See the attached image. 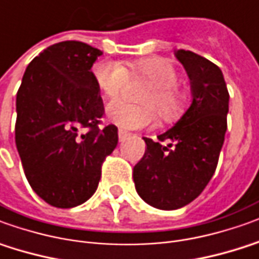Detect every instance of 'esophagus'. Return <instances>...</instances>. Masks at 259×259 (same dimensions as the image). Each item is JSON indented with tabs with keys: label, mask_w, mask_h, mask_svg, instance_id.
<instances>
[{
	"label": "esophagus",
	"mask_w": 259,
	"mask_h": 259,
	"mask_svg": "<svg viewBox=\"0 0 259 259\" xmlns=\"http://www.w3.org/2000/svg\"><path fill=\"white\" fill-rule=\"evenodd\" d=\"M130 135H131V134H130V133H126V131H124V130H119V131H118V140H119V142H124V141H125L126 138L130 137Z\"/></svg>",
	"instance_id": "obj_1"
}]
</instances>
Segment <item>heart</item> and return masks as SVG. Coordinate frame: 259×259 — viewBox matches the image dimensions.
Masks as SVG:
<instances>
[{
	"label": "heart",
	"mask_w": 259,
	"mask_h": 259,
	"mask_svg": "<svg viewBox=\"0 0 259 259\" xmlns=\"http://www.w3.org/2000/svg\"><path fill=\"white\" fill-rule=\"evenodd\" d=\"M128 76L147 80L138 93L141 103L114 101L107 107V118L124 130H138L152 124L156 114L160 119H174L182 110L183 101L175 66L163 58H147L130 67L114 62H99L93 67V77L101 94L108 100L117 99L126 84Z\"/></svg>",
	"instance_id": "b5f03b06"
}]
</instances>
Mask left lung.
<instances>
[{"label":"left lung","mask_w":259,"mask_h":259,"mask_svg":"<svg viewBox=\"0 0 259 259\" xmlns=\"http://www.w3.org/2000/svg\"><path fill=\"white\" fill-rule=\"evenodd\" d=\"M175 55L190 78L192 104L158 140L144 138L147 151L133 175L141 199L160 210L183 207L204 190L227 131L230 94L220 67L190 51Z\"/></svg>","instance_id":"1"}]
</instances>
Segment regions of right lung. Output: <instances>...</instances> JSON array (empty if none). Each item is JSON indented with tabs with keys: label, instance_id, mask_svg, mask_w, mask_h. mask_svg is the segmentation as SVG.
I'll return each mask as SVG.
<instances>
[{
	"label": "right lung",
	"instance_id": "right-lung-1",
	"mask_svg": "<svg viewBox=\"0 0 259 259\" xmlns=\"http://www.w3.org/2000/svg\"><path fill=\"white\" fill-rule=\"evenodd\" d=\"M103 55L78 40L46 48L25 70L17 93L15 144L33 192L70 208L97 190L118 128H100L104 104L92 67Z\"/></svg>",
	"mask_w": 259,
	"mask_h": 259
}]
</instances>
